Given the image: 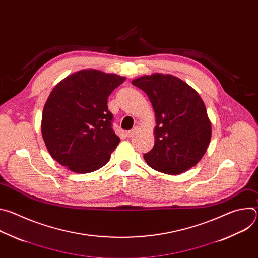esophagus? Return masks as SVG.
<instances>
[{
	"label": "esophagus",
	"mask_w": 258,
	"mask_h": 258,
	"mask_svg": "<svg viewBox=\"0 0 258 258\" xmlns=\"http://www.w3.org/2000/svg\"><path fill=\"white\" fill-rule=\"evenodd\" d=\"M138 130H139V128H138V126H135V127H134V128H132L131 131L126 132V134H125V135H126V137H127V138H132V137H134V135L138 132Z\"/></svg>",
	"instance_id": "1"
}]
</instances>
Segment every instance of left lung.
Listing matches in <instances>:
<instances>
[{
    "instance_id": "left-lung-1",
    "label": "left lung",
    "mask_w": 258,
    "mask_h": 258,
    "mask_svg": "<svg viewBox=\"0 0 258 258\" xmlns=\"http://www.w3.org/2000/svg\"><path fill=\"white\" fill-rule=\"evenodd\" d=\"M132 84L148 96L155 112V143L144 159L151 168L178 174L196 165L211 139V122L199 94L170 75L154 73Z\"/></svg>"
}]
</instances>
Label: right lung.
I'll use <instances>...</instances> for the list:
<instances>
[{
	"instance_id": "right-lung-1",
	"label": "right lung",
	"mask_w": 258,
	"mask_h": 258,
	"mask_svg": "<svg viewBox=\"0 0 258 258\" xmlns=\"http://www.w3.org/2000/svg\"><path fill=\"white\" fill-rule=\"evenodd\" d=\"M124 77L85 69L62 80L43 111L42 135L51 156L78 173L104 166L120 142L112 130L108 97Z\"/></svg>"
}]
</instances>
